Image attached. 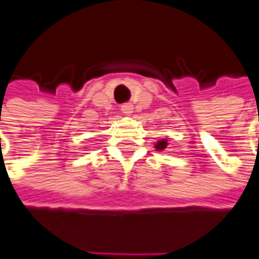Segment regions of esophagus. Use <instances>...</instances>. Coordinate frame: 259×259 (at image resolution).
Masks as SVG:
<instances>
[{"label": "esophagus", "mask_w": 259, "mask_h": 259, "mask_svg": "<svg viewBox=\"0 0 259 259\" xmlns=\"http://www.w3.org/2000/svg\"><path fill=\"white\" fill-rule=\"evenodd\" d=\"M121 112H122L124 115H131V113L134 112V106H131V104H124V106L121 107Z\"/></svg>", "instance_id": "obj_1"}]
</instances>
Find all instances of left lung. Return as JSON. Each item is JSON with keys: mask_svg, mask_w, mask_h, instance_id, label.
I'll return each instance as SVG.
<instances>
[{"mask_svg": "<svg viewBox=\"0 0 259 259\" xmlns=\"http://www.w3.org/2000/svg\"><path fill=\"white\" fill-rule=\"evenodd\" d=\"M167 138H161V140H158L156 141V144H155V149L156 150H164L165 147H167Z\"/></svg>", "mask_w": 259, "mask_h": 259, "instance_id": "left-lung-1", "label": "left lung"}]
</instances>
